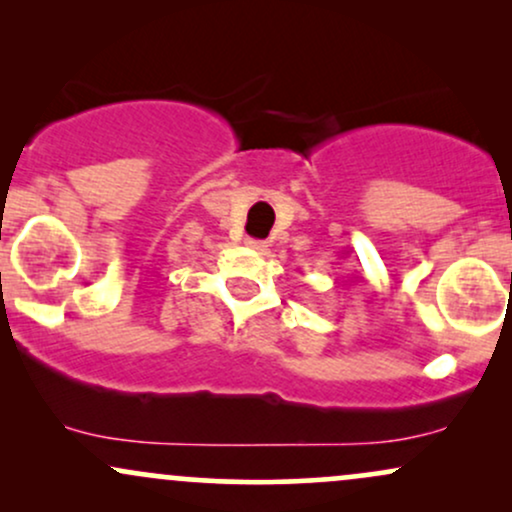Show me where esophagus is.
<instances>
[{
  "instance_id": "1",
  "label": "esophagus",
  "mask_w": 512,
  "mask_h": 512,
  "mask_svg": "<svg viewBox=\"0 0 512 512\" xmlns=\"http://www.w3.org/2000/svg\"><path fill=\"white\" fill-rule=\"evenodd\" d=\"M245 245H248V248L255 250V252L267 250V243H264V240H257V238H248V240H245Z\"/></svg>"
}]
</instances>
